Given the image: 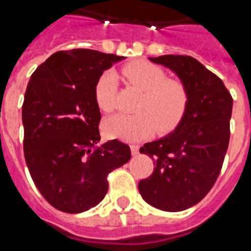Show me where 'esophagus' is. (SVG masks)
I'll return each instance as SVG.
<instances>
[{
    "label": "esophagus",
    "mask_w": 251,
    "mask_h": 251,
    "mask_svg": "<svg viewBox=\"0 0 251 251\" xmlns=\"http://www.w3.org/2000/svg\"><path fill=\"white\" fill-rule=\"evenodd\" d=\"M130 150H131L132 156H136V154L139 153V146H135V144H132V146H130Z\"/></svg>",
    "instance_id": "obj_1"
}]
</instances>
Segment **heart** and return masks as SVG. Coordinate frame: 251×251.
I'll return each instance as SVG.
<instances>
[{
    "label": "heart",
    "mask_w": 251,
    "mask_h": 251,
    "mask_svg": "<svg viewBox=\"0 0 251 251\" xmlns=\"http://www.w3.org/2000/svg\"><path fill=\"white\" fill-rule=\"evenodd\" d=\"M122 77L131 86L143 91L136 105L138 113H119L104 122L111 138L127 142L144 139L157 130L166 135L174 131L187 115L191 93L182 79L168 77L164 69L148 60H135L121 69ZM117 78L112 72L103 73L95 83V100L103 112L117 105Z\"/></svg>",
    "instance_id": "1"
}]
</instances>
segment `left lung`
<instances>
[{
    "instance_id": "left-lung-1",
    "label": "left lung",
    "mask_w": 251,
    "mask_h": 251,
    "mask_svg": "<svg viewBox=\"0 0 251 251\" xmlns=\"http://www.w3.org/2000/svg\"><path fill=\"white\" fill-rule=\"evenodd\" d=\"M151 60L178 75L189 89L191 101L174 132L140 148L153 160L154 169L138 188L152 206L182 211L206 196L221 174L233 99L223 81L192 56L162 55Z\"/></svg>"
}]
</instances>
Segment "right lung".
<instances>
[{"label": "right lung", "mask_w": 251, "mask_h": 251, "mask_svg": "<svg viewBox=\"0 0 251 251\" xmlns=\"http://www.w3.org/2000/svg\"><path fill=\"white\" fill-rule=\"evenodd\" d=\"M124 59L76 49L52 54L30 77L23 107L24 157L34 184L51 206L69 214L97 206L108 174L131 157L130 147L100 140L95 83Z\"/></svg>", "instance_id": "right-lung-1"}]
</instances>
